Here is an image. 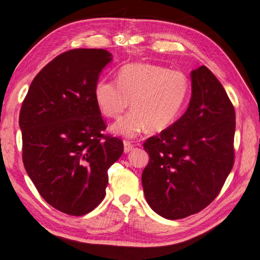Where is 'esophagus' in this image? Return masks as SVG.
<instances>
[{
	"instance_id": "1",
	"label": "esophagus",
	"mask_w": 260,
	"mask_h": 260,
	"mask_svg": "<svg viewBox=\"0 0 260 260\" xmlns=\"http://www.w3.org/2000/svg\"><path fill=\"white\" fill-rule=\"evenodd\" d=\"M123 144H124V149H123L124 153H129V152H130L132 149H134V144H132L131 142H129V141H124Z\"/></svg>"
}]
</instances>
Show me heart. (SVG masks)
I'll list each match as a JSON object with an SVG mask.
<instances>
[{"label":"heart","instance_id":"heart-1","mask_svg":"<svg viewBox=\"0 0 260 260\" xmlns=\"http://www.w3.org/2000/svg\"><path fill=\"white\" fill-rule=\"evenodd\" d=\"M188 80L180 71L154 64H131L120 71L117 81L100 80L94 100L104 116L118 119L130 107L128 116L112 125L115 134L135 138L150 126L169 128L184 106Z\"/></svg>","mask_w":260,"mask_h":260}]
</instances>
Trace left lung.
<instances>
[{
	"label": "left lung",
	"mask_w": 260,
	"mask_h": 260,
	"mask_svg": "<svg viewBox=\"0 0 260 260\" xmlns=\"http://www.w3.org/2000/svg\"><path fill=\"white\" fill-rule=\"evenodd\" d=\"M191 79L192 97L184 115L143 144L150 155L141 176L145 200L168 219L204 210L234 166L232 101L206 66L192 71Z\"/></svg>",
	"instance_id": "obj_1"
}]
</instances>
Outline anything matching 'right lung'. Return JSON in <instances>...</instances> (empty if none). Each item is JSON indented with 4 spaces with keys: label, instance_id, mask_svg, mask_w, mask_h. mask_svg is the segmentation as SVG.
Listing matches in <instances>:
<instances>
[{
    "label": "right lung",
    "instance_id": "1",
    "mask_svg": "<svg viewBox=\"0 0 260 260\" xmlns=\"http://www.w3.org/2000/svg\"><path fill=\"white\" fill-rule=\"evenodd\" d=\"M112 55L77 48L58 55L35 76L20 112L23 163L49 205L74 216L104 200L108 169L123 152L94 100L99 75Z\"/></svg>",
    "mask_w": 260,
    "mask_h": 260
}]
</instances>
